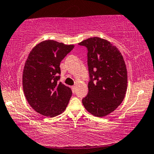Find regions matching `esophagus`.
Returning <instances> with one entry per match:
<instances>
[{"label":"esophagus","instance_id":"34e87169","mask_svg":"<svg viewBox=\"0 0 154 154\" xmlns=\"http://www.w3.org/2000/svg\"><path fill=\"white\" fill-rule=\"evenodd\" d=\"M71 90H72L73 93H75V85L71 86Z\"/></svg>","mask_w":154,"mask_h":154}]
</instances>
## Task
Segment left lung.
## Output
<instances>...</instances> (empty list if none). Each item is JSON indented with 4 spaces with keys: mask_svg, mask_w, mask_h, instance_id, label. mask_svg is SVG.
I'll list each match as a JSON object with an SVG mask.
<instances>
[{
    "mask_svg": "<svg viewBox=\"0 0 154 154\" xmlns=\"http://www.w3.org/2000/svg\"><path fill=\"white\" fill-rule=\"evenodd\" d=\"M88 48L90 81L82 100L88 112L97 117L112 113L121 104L128 88L126 65L117 47L106 39L92 37L79 43Z\"/></svg>",
    "mask_w": 154,
    "mask_h": 154,
    "instance_id": "obj_1",
    "label": "left lung"
}]
</instances>
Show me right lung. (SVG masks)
<instances>
[{
    "instance_id": "obj_1",
    "label": "right lung",
    "mask_w": 154,
    "mask_h": 154,
    "mask_svg": "<svg viewBox=\"0 0 154 154\" xmlns=\"http://www.w3.org/2000/svg\"><path fill=\"white\" fill-rule=\"evenodd\" d=\"M74 45L45 40L35 45L25 62L23 90L27 102L40 114L54 117L66 109L72 94L61 82L60 62Z\"/></svg>"
}]
</instances>
